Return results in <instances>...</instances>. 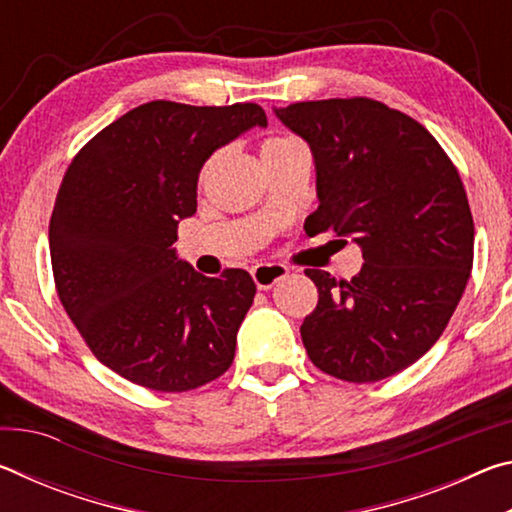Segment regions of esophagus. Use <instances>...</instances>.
I'll use <instances>...</instances> for the list:
<instances>
[{"mask_svg":"<svg viewBox=\"0 0 512 512\" xmlns=\"http://www.w3.org/2000/svg\"><path fill=\"white\" fill-rule=\"evenodd\" d=\"M250 273H253L257 289L266 291V289L275 287V282L284 280V277L289 275V268L284 264H257Z\"/></svg>","mask_w":512,"mask_h":512,"instance_id":"obj_1","label":"esophagus"}]
</instances>
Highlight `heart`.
I'll return each mask as SVG.
<instances>
[{
  "mask_svg": "<svg viewBox=\"0 0 512 512\" xmlns=\"http://www.w3.org/2000/svg\"><path fill=\"white\" fill-rule=\"evenodd\" d=\"M300 151H307V146L302 144L298 137H291V135H275V137H268V140L262 144V158L264 162H275V160H282L287 158V155L291 153H300ZM212 164H214V158L207 160L203 164L201 169V185L207 180V176H210L212 171Z\"/></svg>",
  "mask_w": 512,
  "mask_h": 512,
  "instance_id": "b5f03b06",
  "label": "heart"
}]
</instances>
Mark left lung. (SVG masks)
I'll list each match as a JSON object with an SVG mask.
<instances>
[{
  "label": "left lung",
  "mask_w": 512,
  "mask_h": 512,
  "mask_svg": "<svg viewBox=\"0 0 512 512\" xmlns=\"http://www.w3.org/2000/svg\"><path fill=\"white\" fill-rule=\"evenodd\" d=\"M316 160L309 235L352 237V280L305 275L318 305L300 327L311 363L354 384L418 361L440 339L470 280L474 221L454 162L427 128L386 103L352 97L275 110Z\"/></svg>",
  "instance_id": "left-lung-1"
}]
</instances>
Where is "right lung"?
Wrapping results in <instances>:
<instances>
[{
	"instance_id": "right-lung-1",
	"label": "right lung",
	"mask_w": 512,
	"mask_h": 512,
	"mask_svg": "<svg viewBox=\"0 0 512 512\" xmlns=\"http://www.w3.org/2000/svg\"><path fill=\"white\" fill-rule=\"evenodd\" d=\"M250 126H266L257 103L149 101L65 171L49 221L58 298L94 357L137 386L185 393L232 366L253 277H205L171 246L196 212L203 162Z\"/></svg>"
}]
</instances>
